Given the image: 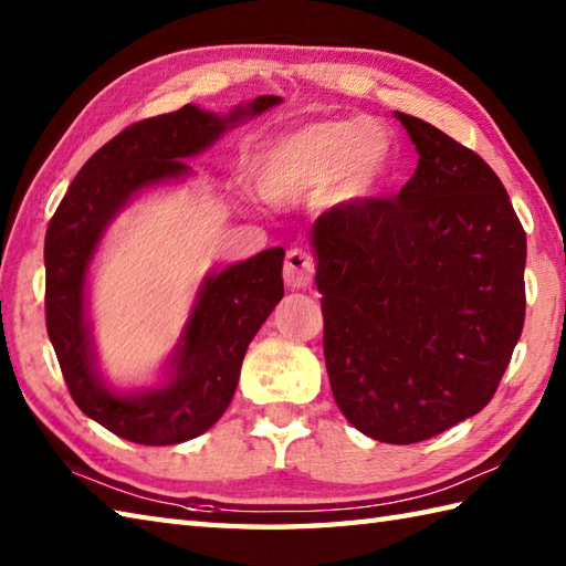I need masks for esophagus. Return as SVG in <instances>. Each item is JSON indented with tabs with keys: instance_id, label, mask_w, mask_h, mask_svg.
Masks as SVG:
<instances>
[{
	"instance_id": "34e87169",
	"label": "esophagus",
	"mask_w": 566,
	"mask_h": 566,
	"mask_svg": "<svg viewBox=\"0 0 566 566\" xmlns=\"http://www.w3.org/2000/svg\"><path fill=\"white\" fill-rule=\"evenodd\" d=\"M314 272H316V262L302 248H292L286 250L284 258V282L292 290H304L311 282H314Z\"/></svg>"
}]
</instances>
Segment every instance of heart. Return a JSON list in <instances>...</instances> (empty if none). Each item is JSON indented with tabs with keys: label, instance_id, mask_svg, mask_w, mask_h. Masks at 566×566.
Segmentation results:
<instances>
[{
	"label": "heart",
	"instance_id": "obj_1",
	"mask_svg": "<svg viewBox=\"0 0 566 566\" xmlns=\"http://www.w3.org/2000/svg\"><path fill=\"white\" fill-rule=\"evenodd\" d=\"M391 165L387 128L367 116H331L264 140L252 158V177L260 195L280 207L321 191L333 203H359L379 195Z\"/></svg>",
	"mask_w": 566,
	"mask_h": 566
}]
</instances>
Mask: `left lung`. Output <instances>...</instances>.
Instances as JSON below:
<instances>
[{
	"label": "left lung",
	"instance_id": "8db88e82",
	"mask_svg": "<svg viewBox=\"0 0 566 566\" xmlns=\"http://www.w3.org/2000/svg\"><path fill=\"white\" fill-rule=\"evenodd\" d=\"M396 118L418 150L413 177L323 213L311 238L335 403L365 436L411 444L496 394L525 321V231L474 150Z\"/></svg>",
	"mask_w": 566,
	"mask_h": 566
}]
</instances>
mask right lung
<instances>
[{"instance_id":"obj_1","label":"right lung","mask_w":566,"mask_h":566,"mask_svg":"<svg viewBox=\"0 0 566 566\" xmlns=\"http://www.w3.org/2000/svg\"><path fill=\"white\" fill-rule=\"evenodd\" d=\"M262 94L219 116L195 104L124 128L84 163L45 231V326L72 401L114 436L138 444H177L201 436L231 403L250 340L284 294L282 248L211 272L191 306L170 379L158 389L116 394L102 381L84 311V282L106 226L146 187L189 175L185 158L223 130L268 112Z\"/></svg>"}]
</instances>
